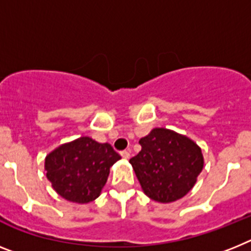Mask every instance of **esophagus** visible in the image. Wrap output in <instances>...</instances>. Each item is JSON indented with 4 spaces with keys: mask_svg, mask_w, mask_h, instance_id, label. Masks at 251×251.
Here are the masks:
<instances>
[{
    "mask_svg": "<svg viewBox=\"0 0 251 251\" xmlns=\"http://www.w3.org/2000/svg\"><path fill=\"white\" fill-rule=\"evenodd\" d=\"M121 155H122V158H125V159H127V158H130V151H121Z\"/></svg>",
    "mask_w": 251,
    "mask_h": 251,
    "instance_id": "1",
    "label": "esophagus"
}]
</instances>
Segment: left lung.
I'll return each mask as SVG.
<instances>
[{"label": "left lung", "mask_w": 251, "mask_h": 251, "mask_svg": "<svg viewBox=\"0 0 251 251\" xmlns=\"http://www.w3.org/2000/svg\"><path fill=\"white\" fill-rule=\"evenodd\" d=\"M142 151L130 159L142 189L151 199L171 203L185 197L203 170V154L193 140L158 127L139 140Z\"/></svg>", "instance_id": "8db88e82"}]
</instances>
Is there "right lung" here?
Segmentation results:
<instances>
[{
	"label": "right lung",
	"mask_w": 251,
	"mask_h": 251,
	"mask_svg": "<svg viewBox=\"0 0 251 251\" xmlns=\"http://www.w3.org/2000/svg\"><path fill=\"white\" fill-rule=\"evenodd\" d=\"M120 158L108 143L81 136L50 151L44 167L57 194L74 203L85 204L100 197L109 168Z\"/></svg>",
	"instance_id": "right-lung-1"
}]
</instances>
